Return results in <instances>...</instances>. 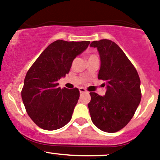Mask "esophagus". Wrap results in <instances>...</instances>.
Here are the masks:
<instances>
[{
	"label": "esophagus",
	"mask_w": 160,
	"mask_h": 160,
	"mask_svg": "<svg viewBox=\"0 0 160 160\" xmlns=\"http://www.w3.org/2000/svg\"><path fill=\"white\" fill-rule=\"evenodd\" d=\"M79 91H80V93H84V92H87V90H86L84 88H83V87H80V88L79 89Z\"/></svg>",
	"instance_id": "1"
}]
</instances>
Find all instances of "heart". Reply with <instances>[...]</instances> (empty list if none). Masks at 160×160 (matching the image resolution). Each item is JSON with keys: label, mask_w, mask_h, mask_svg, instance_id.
Listing matches in <instances>:
<instances>
[{"label": "heart", "mask_w": 160, "mask_h": 160, "mask_svg": "<svg viewBox=\"0 0 160 160\" xmlns=\"http://www.w3.org/2000/svg\"><path fill=\"white\" fill-rule=\"evenodd\" d=\"M94 57H96V56H95V55H90V56H89V58H94Z\"/></svg>", "instance_id": "heart-1"}]
</instances>
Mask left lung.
Segmentation results:
<instances>
[{
  "label": "left lung",
  "instance_id": "1",
  "mask_svg": "<svg viewBox=\"0 0 160 160\" xmlns=\"http://www.w3.org/2000/svg\"><path fill=\"white\" fill-rule=\"evenodd\" d=\"M90 46L99 52L101 65L98 78L106 82L107 89L103 96L96 92L89 93L91 120L101 131L117 132L131 121L140 102L139 75L114 42L101 39L92 42Z\"/></svg>",
  "mask_w": 160,
  "mask_h": 160
}]
</instances>
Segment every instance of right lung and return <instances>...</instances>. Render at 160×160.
<instances>
[{
	"label": "right lung",
	"mask_w": 160,
	"mask_h": 160,
	"mask_svg": "<svg viewBox=\"0 0 160 160\" xmlns=\"http://www.w3.org/2000/svg\"><path fill=\"white\" fill-rule=\"evenodd\" d=\"M89 43L57 40L43 51L28 71L21 96L26 112L41 128L54 131L71 121L80 91L61 89L58 80L69 73L73 59Z\"/></svg>",
	"instance_id": "right-lung-1"
}]
</instances>
